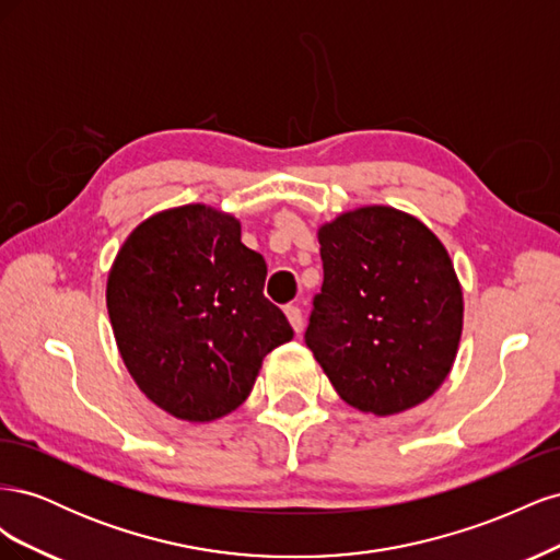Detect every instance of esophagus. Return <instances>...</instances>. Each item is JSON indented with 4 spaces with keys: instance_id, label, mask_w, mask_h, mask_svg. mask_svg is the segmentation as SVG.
Wrapping results in <instances>:
<instances>
[{
    "instance_id": "esophagus-1",
    "label": "esophagus",
    "mask_w": 560,
    "mask_h": 560,
    "mask_svg": "<svg viewBox=\"0 0 560 560\" xmlns=\"http://www.w3.org/2000/svg\"><path fill=\"white\" fill-rule=\"evenodd\" d=\"M284 315L287 319H290V325L294 327V331L299 334L303 329V313L299 306H294V303H290V306H284Z\"/></svg>"
}]
</instances>
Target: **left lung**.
Returning <instances> with one entry per match:
<instances>
[{
	"instance_id": "obj_1",
	"label": "left lung",
	"mask_w": 560,
	"mask_h": 560,
	"mask_svg": "<svg viewBox=\"0 0 560 560\" xmlns=\"http://www.w3.org/2000/svg\"><path fill=\"white\" fill-rule=\"evenodd\" d=\"M325 280L303 334L336 393L366 413L425 401L444 383L463 331L448 252L418 219L362 208L319 229Z\"/></svg>"
}]
</instances>
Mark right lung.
Returning <instances> with one entry per match:
<instances>
[{
    "label": "right lung",
    "mask_w": 560,
    "mask_h": 560,
    "mask_svg": "<svg viewBox=\"0 0 560 560\" xmlns=\"http://www.w3.org/2000/svg\"><path fill=\"white\" fill-rule=\"evenodd\" d=\"M264 280L266 261L231 214L184 206L135 229L109 273L107 308L142 393L191 422L238 409L261 360L294 338Z\"/></svg>",
    "instance_id": "add662e5"
}]
</instances>
